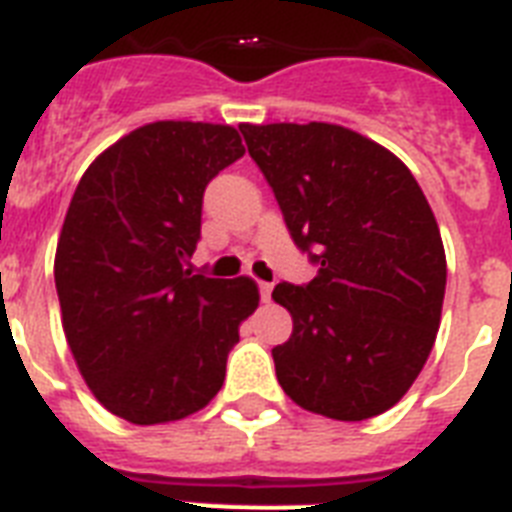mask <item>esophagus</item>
I'll return each mask as SVG.
<instances>
[{
	"label": "esophagus",
	"mask_w": 512,
	"mask_h": 512,
	"mask_svg": "<svg viewBox=\"0 0 512 512\" xmlns=\"http://www.w3.org/2000/svg\"><path fill=\"white\" fill-rule=\"evenodd\" d=\"M259 295L264 303L272 301V282H259Z\"/></svg>",
	"instance_id": "obj_1"
}]
</instances>
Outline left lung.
Here are the masks:
<instances>
[{
    "mask_svg": "<svg viewBox=\"0 0 512 512\" xmlns=\"http://www.w3.org/2000/svg\"><path fill=\"white\" fill-rule=\"evenodd\" d=\"M290 238L319 272L280 282L293 316L272 348L282 390L337 421L379 416L432 353L447 264L416 177L379 143L327 122L240 125Z\"/></svg>",
    "mask_w": 512,
    "mask_h": 512,
    "instance_id": "8db88e82",
    "label": "left lung"
}]
</instances>
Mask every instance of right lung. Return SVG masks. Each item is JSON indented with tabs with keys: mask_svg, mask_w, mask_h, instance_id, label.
<instances>
[{
	"mask_svg": "<svg viewBox=\"0 0 512 512\" xmlns=\"http://www.w3.org/2000/svg\"><path fill=\"white\" fill-rule=\"evenodd\" d=\"M243 154L230 125L151 122L109 146L75 188L54 259L62 327L96 400L130 424L201 411L259 306L248 277L188 269L206 185Z\"/></svg>",
	"mask_w": 512,
	"mask_h": 512,
	"instance_id": "right-lung-1",
	"label": "right lung"
}]
</instances>
